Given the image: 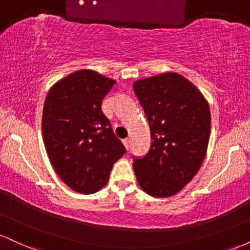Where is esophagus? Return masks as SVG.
<instances>
[{"instance_id":"obj_1","label":"esophagus","mask_w":250,"mask_h":250,"mask_svg":"<svg viewBox=\"0 0 250 250\" xmlns=\"http://www.w3.org/2000/svg\"><path fill=\"white\" fill-rule=\"evenodd\" d=\"M123 145H125V148H129V143H130V140H129V139H125V140H123Z\"/></svg>"}]
</instances>
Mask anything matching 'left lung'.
I'll use <instances>...</instances> for the list:
<instances>
[{"label": "left lung", "mask_w": 250, "mask_h": 250, "mask_svg": "<svg viewBox=\"0 0 250 250\" xmlns=\"http://www.w3.org/2000/svg\"><path fill=\"white\" fill-rule=\"evenodd\" d=\"M151 142L148 153L133 156L137 182L154 197H169L185 187L202 165L210 135V110L202 94L176 73L139 80Z\"/></svg>", "instance_id": "obj_1"}]
</instances>
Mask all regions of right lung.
Masks as SVG:
<instances>
[{
	"mask_svg": "<svg viewBox=\"0 0 250 250\" xmlns=\"http://www.w3.org/2000/svg\"><path fill=\"white\" fill-rule=\"evenodd\" d=\"M115 81L93 70H79L57 82L45 99L43 142L54 169L73 190L93 194L109 180L125 153L102 111Z\"/></svg>",
	"mask_w": 250,
	"mask_h": 250,
	"instance_id": "1",
	"label": "right lung"
}]
</instances>
